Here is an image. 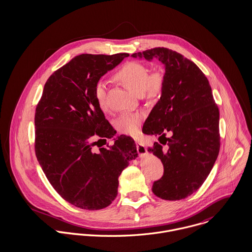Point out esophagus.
I'll return each instance as SVG.
<instances>
[{
  "label": "esophagus",
  "instance_id": "obj_1",
  "mask_svg": "<svg viewBox=\"0 0 252 252\" xmlns=\"http://www.w3.org/2000/svg\"><path fill=\"white\" fill-rule=\"evenodd\" d=\"M136 146H137V151H138V153H139L140 156H144V154H146L147 150H146V147L144 146V144L137 143Z\"/></svg>",
  "mask_w": 252,
  "mask_h": 252
}]
</instances>
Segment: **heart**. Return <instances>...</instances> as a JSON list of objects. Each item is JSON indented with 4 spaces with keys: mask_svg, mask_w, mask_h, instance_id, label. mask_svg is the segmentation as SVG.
I'll list each match as a JSON object with an SVG mask.
<instances>
[{
    "mask_svg": "<svg viewBox=\"0 0 252 252\" xmlns=\"http://www.w3.org/2000/svg\"><path fill=\"white\" fill-rule=\"evenodd\" d=\"M115 78L121 81L128 89L137 93L144 94L149 98L160 95L166 82L165 71L162 68H156L149 72L147 66L143 63L130 61L125 63L115 73ZM94 96L102 109L107 107V84L103 80L96 82L94 87ZM140 113H123L115 120L116 129L125 135L136 136L142 121Z\"/></svg>",
    "mask_w": 252,
    "mask_h": 252,
    "instance_id": "heart-1",
    "label": "heart"
}]
</instances>
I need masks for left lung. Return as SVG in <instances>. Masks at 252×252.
I'll return each instance as SVG.
<instances>
[{
	"label": "left lung",
	"mask_w": 252,
	"mask_h": 252,
	"mask_svg": "<svg viewBox=\"0 0 252 252\" xmlns=\"http://www.w3.org/2000/svg\"><path fill=\"white\" fill-rule=\"evenodd\" d=\"M132 56L158 58L165 65V86L143 132L159 136L161 143L148 147L164 166L152 192L164 200L184 199L202 186L219 153V110L212 87L194 62L172 49L155 47ZM167 132L170 138H165ZM163 145H167L166 151Z\"/></svg>",
	"instance_id": "obj_1"
}]
</instances>
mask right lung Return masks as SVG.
I'll use <instances>...</instances> for the list:
<instances>
[{
    "mask_svg": "<svg viewBox=\"0 0 252 252\" xmlns=\"http://www.w3.org/2000/svg\"><path fill=\"white\" fill-rule=\"evenodd\" d=\"M128 53L80 54L53 72L35 113V152L46 178L67 202L83 210L107 208L117 195L118 178L138 156L134 140L113 128L99 107L94 87ZM97 143L99 150L93 146Z\"/></svg>",
    "mask_w": 252,
    "mask_h": 252,
    "instance_id": "1",
    "label": "right lung"
}]
</instances>
